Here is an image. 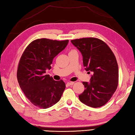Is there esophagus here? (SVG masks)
<instances>
[{
	"label": "esophagus",
	"mask_w": 135,
	"mask_h": 135,
	"mask_svg": "<svg viewBox=\"0 0 135 135\" xmlns=\"http://www.w3.org/2000/svg\"><path fill=\"white\" fill-rule=\"evenodd\" d=\"M74 83H75V82H68V83H67V85H68V86H72V85H73V84H74Z\"/></svg>",
	"instance_id": "34e87169"
}]
</instances>
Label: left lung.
<instances>
[{
    "mask_svg": "<svg viewBox=\"0 0 135 135\" xmlns=\"http://www.w3.org/2000/svg\"><path fill=\"white\" fill-rule=\"evenodd\" d=\"M71 42L82 53L86 70L93 73L89 83L82 82L85 89L79 98L91 108L105 105L118 86L119 70L115 55L109 46L98 38L83 37Z\"/></svg>",
    "mask_w": 135,
    "mask_h": 135,
    "instance_id": "left-lung-1",
    "label": "left lung"
}]
</instances>
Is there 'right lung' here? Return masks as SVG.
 Wrapping results in <instances>:
<instances>
[{
	"label": "right lung",
	"mask_w": 135,
	"mask_h": 135,
	"mask_svg": "<svg viewBox=\"0 0 135 135\" xmlns=\"http://www.w3.org/2000/svg\"><path fill=\"white\" fill-rule=\"evenodd\" d=\"M69 40L37 39L27 46L19 60L17 79L25 95L33 105L47 109L59 101L66 85L46 75L53 59L66 46Z\"/></svg>",
	"instance_id": "obj_1"
}]
</instances>
